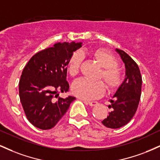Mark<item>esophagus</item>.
Masks as SVG:
<instances>
[{
    "label": "esophagus",
    "instance_id": "obj_1",
    "mask_svg": "<svg viewBox=\"0 0 160 160\" xmlns=\"http://www.w3.org/2000/svg\"><path fill=\"white\" fill-rule=\"evenodd\" d=\"M85 103L88 104L89 106H92H92L96 105V104H98V102H95V101H92V102L91 101H85Z\"/></svg>",
    "mask_w": 160,
    "mask_h": 160
}]
</instances>
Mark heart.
I'll list each match as a JSON object with an SVG mask.
<instances>
[{
    "instance_id": "1",
    "label": "heart",
    "mask_w": 160,
    "mask_h": 160,
    "mask_svg": "<svg viewBox=\"0 0 160 160\" xmlns=\"http://www.w3.org/2000/svg\"><path fill=\"white\" fill-rule=\"evenodd\" d=\"M85 54L76 52L70 58L68 63V71L71 77H76L80 71L82 56ZM91 56L102 68L99 78H102L109 90L114 89L120 83V71L117 67V60L113 55L103 49H98L90 52ZM104 85L102 81H89L81 79L76 81L72 86V92L78 98L90 100L98 98L104 92Z\"/></svg>"
}]
</instances>
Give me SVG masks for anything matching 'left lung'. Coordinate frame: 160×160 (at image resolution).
Here are the masks:
<instances>
[{
  "label": "left lung",
  "mask_w": 160,
  "mask_h": 160,
  "mask_svg": "<svg viewBox=\"0 0 160 160\" xmlns=\"http://www.w3.org/2000/svg\"><path fill=\"white\" fill-rule=\"evenodd\" d=\"M125 64L126 75L109 102L111 108L109 115L102 120V124L111 128H119L132 119L141 98L142 78L140 70L132 58L121 49H116Z\"/></svg>",
  "instance_id": "left-lung-1"
}]
</instances>
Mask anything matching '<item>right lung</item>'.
Wrapping results in <instances>:
<instances>
[{
  "label": "right lung",
  "instance_id": "right-lung-1",
  "mask_svg": "<svg viewBox=\"0 0 160 160\" xmlns=\"http://www.w3.org/2000/svg\"><path fill=\"white\" fill-rule=\"evenodd\" d=\"M82 43H58L36 53L24 68L19 84V98L27 119L40 129H50L65 115L76 98L58 97L69 89L68 63Z\"/></svg>",
  "mask_w": 160,
  "mask_h": 160
}]
</instances>
